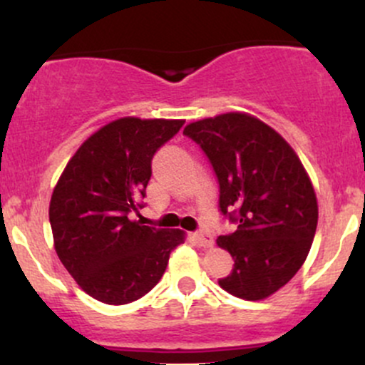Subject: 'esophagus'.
Wrapping results in <instances>:
<instances>
[{"instance_id": "obj_1", "label": "esophagus", "mask_w": 365, "mask_h": 365, "mask_svg": "<svg viewBox=\"0 0 365 365\" xmlns=\"http://www.w3.org/2000/svg\"><path fill=\"white\" fill-rule=\"evenodd\" d=\"M194 238H195L197 244H199L200 247H204V249H209V247H212V244H215L212 237L209 235L207 232H204V230H199V232H195Z\"/></svg>"}]
</instances>
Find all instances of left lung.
<instances>
[{"mask_svg": "<svg viewBox=\"0 0 365 365\" xmlns=\"http://www.w3.org/2000/svg\"><path fill=\"white\" fill-rule=\"evenodd\" d=\"M220 183V212L233 233L217 237L233 269L217 279L238 299L261 300L284 287L311 250L317 200L299 156L279 133L245 113L187 125Z\"/></svg>", "mask_w": 365, "mask_h": 365, "instance_id": "8db88e82", "label": "left lung"}]
</instances>
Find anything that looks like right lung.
I'll list each match as a JSON object with an SVG mask.
<instances>
[{
  "mask_svg": "<svg viewBox=\"0 0 365 365\" xmlns=\"http://www.w3.org/2000/svg\"><path fill=\"white\" fill-rule=\"evenodd\" d=\"M183 120L120 118L91 135L70 159L49 204L54 249L75 282L99 302L140 299L165 274L182 230L132 221L144 207L153 158Z\"/></svg>",
  "mask_w": 365,
  "mask_h": 365,
  "instance_id": "1",
  "label": "right lung"
}]
</instances>
